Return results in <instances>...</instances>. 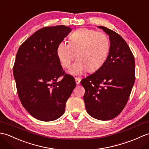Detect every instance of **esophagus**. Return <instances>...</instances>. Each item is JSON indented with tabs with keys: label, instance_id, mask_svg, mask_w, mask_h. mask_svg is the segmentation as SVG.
Masks as SVG:
<instances>
[{
	"label": "esophagus",
	"instance_id": "1",
	"mask_svg": "<svg viewBox=\"0 0 149 149\" xmlns=\"http://www.w3.org/2000/svg\"><path fill=\"white\" fill-rule=\"evenodd\" d=\"M75 83L78 85L80 84V82L81 81V78L80 77H75Z\"/></svg>",
	"mask_w": 149,
	"mask_h": 149
}]
</instances>
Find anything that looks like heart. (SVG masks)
<instances>
[{
	"label": "heart",
	"mask_w": 149,
	"mask_h": 149,
	"mask_svg": "<svg viewBox=\"0 0 149 149\" xmlns=\"http://www.w3.org/2000/svg\"><path fill=\"white\" fill-rule=\"evenodd\" d=\"M110 41L105 33L82 28L73 32L69 42H62L57 48V54L63 68H68L77 56L79 59L70 69L75 75L83 74L89 68L95 71L102 66L108 57Z\"/></svg>",
	"instance_id": "b5f03b06"
}]
</instances>
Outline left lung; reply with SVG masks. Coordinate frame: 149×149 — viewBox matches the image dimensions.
Here are the masks:
<instances>
[{
    "instance_id": "left-lung-1",
    "label": "left lung",
    "mask_w": 149,
    "mask_h": 149,
    "mask_svg": "<svg viewBox=\"0 0 149 149\" xmlns=\"http://www.w3.org/2000/svg\"><path fill=\"white\" fill-rule=\"evenodd\" d=\"M109 36L110 50L104 64L82 79L86 111L93 118L109 120L124 108L135 82L133 54L123 38L108 28L99 26Z\"/></svg>"
}]
</instances>
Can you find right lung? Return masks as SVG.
<instances>
[{
  "mask_svg": "<svg viewBox=\"0 0 149 149\" xmlns=\"http://www.w3.org/2000/svg\"><path fill=\"white\" fill-rule=\"evenodd\" d=\"M71 31L63 25L43 27L22 44L16 56L13 75L18 97L30 115L42 121H52L64 114L76 86L57 54L58 45Z\"/></svg>",
  "mask_w": 149,
  "mask_h": 149,
  "instance_id": "right-lung-1",
  "label": "right lung"
}]
</instances>
